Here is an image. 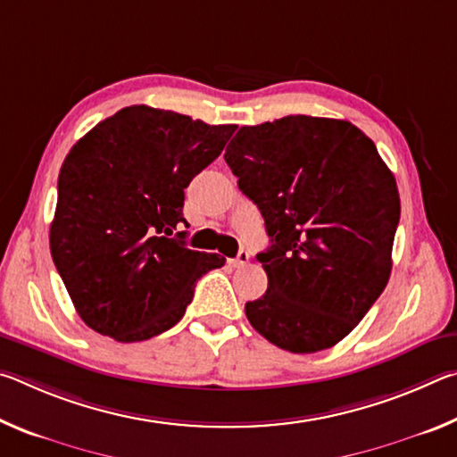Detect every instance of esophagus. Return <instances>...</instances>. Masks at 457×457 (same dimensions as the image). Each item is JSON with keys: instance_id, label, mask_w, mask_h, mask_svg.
<instances>
[{"instance_id": "esophagus-1", "label": "esophagus", "mask_w": 457, "mask_h": 457, "mask_svg": "<svg viewBox=\"0 0 457 457\" xmlns=\"http://www.w3.org/2000/svg\"><path fill=\"white\" fill-rule=\"evenodd\" d=\"M247 262H250V253H247L245 250H239L237 256L234 260H229V264L234 268H239V266H245Z\"/></svg>"}]
</instances>
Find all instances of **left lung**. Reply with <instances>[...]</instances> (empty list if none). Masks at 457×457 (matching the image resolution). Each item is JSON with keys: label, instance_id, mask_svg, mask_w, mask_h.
I'll return each instance as SVG.
<instances>
[{"label": "left lung", "instance_id": "8db88e82", "mask_svg": "<svg viewBox=\"0 0 457 457\" xmlns=\"http://www.w3.org/2000/svg\"><path fill=\"white\" fill-rule=\"evenodd\" d=\"M223 159L270 236L256 256L268 290L247 320L284 351L330 349L389 282L395 177L361 129L306 114L242 127Z\"/></svg>", "mask_w": 457, "mask_h": 457}]
</instances>
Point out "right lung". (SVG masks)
I'll use <instances>...</instances> for the list:
<instances>
[{
  "label": "right lung",
  "mask_w": 457,
  "mask_h": 457,
  "mask_svg": "<svg viewBox=\"0 0 457 457\" xmlns=\"http://www.w3.org/2000/svg\"><path fill=\"white\" fill-rule=\"evenodd\" d=\"M234 130L135 104L66 154L50 252L87 327L119 343L157 337L183 319L199 278L226 264L169 236L185 223V187Z\"/></svg>",
  "instance_id": "obj_1"
}]
</instances>
